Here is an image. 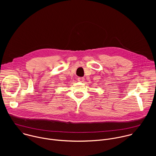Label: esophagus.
<instances>
[{
	"label": "esophagus",
	"mask_w": 156,
	"mask_h": 156,
	"mask_svg": "<svg viewBox=\"0 0 156 156\" xmlns=\"http://www.w3.org/2000/svg\"><path fill=\"white\" fill-rule=\"evenodd\" d=\"M84 78H81V77H80V78H78V81L79 82H81V83H83V82H84Z\"/></svg>",
	"instance_id": "obj_1"
}]
</instances>
